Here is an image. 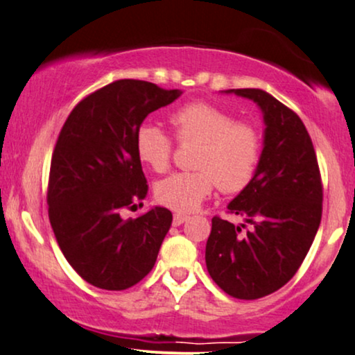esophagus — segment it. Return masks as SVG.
<instances>
[{"label": "esophagus", "instance_id": "34e87169", "mask_svg": "<svg viewBox=\"0 0 355 355\" xmlns=\"http://www.w3.org/2000/svg\"><path fill=\"white\" fill-rule=\"evenodd\" d=\"M187 220V215H182V214H174L173 217V225L174 227H179V225H182L184 222Z\"/></svg>", "mask_w": 355, "mask_h": 355}]
</instances>
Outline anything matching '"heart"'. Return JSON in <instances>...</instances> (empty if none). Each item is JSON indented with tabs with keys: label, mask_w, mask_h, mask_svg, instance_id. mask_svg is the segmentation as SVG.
<instances>
[{
	"label": "heart",
	"mask_w": 355,
	"mask_h": 355,
	"mask_svg": "<svg viewBox=\"0 0 355 355\" xmlns=\"http://www.w3.org/2000/svg\"><path fill=\"white\" fill-rule=\"evenodd\" d=\"M181 144H199L192 166L197 171L174 173L155 187L156 200L168 209L189 214L209 199L215 186L236 194L250 186L261 159V135L246 122L209 103H191L169 117ZM138 159L163 173L173 153L171 138L155 123H141L135 133Z\"/></svg>",
	"instance_id": "1"
}]
</instances>
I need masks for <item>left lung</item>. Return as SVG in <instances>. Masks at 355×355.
<instances>
[{"instance_id":"left-lung-1","label":"left lung","mask_w":355,"mask_h":355,"mask_svg":"<svg viewBox=\"0 0 355 355\" xmlns=\"http://www.w3.org/2000/svg\"><path fill=\"white\" fill-rule=\"evenodd\" d=\"M225 93L259 105L264 148L251 184L228 204L251 230L211 218L205 262L225 293L256 300L284 287L302 266L321 222L323 184L311 138L292 109L254 87Z\"/></svg>"}]
</instances>
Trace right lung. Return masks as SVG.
Segmentation results:
<instances>
[{
	"instance_id": "right-lung-1",
	"label": "right lung",
	"mask_w": 355,
	"mask_h": 355,
	"mask_svg": "<svg viewBox=\"0 0 355 355\" xmlns=\"http://www.w3.org/2000/svg\"><path fill=\"white\" fill-rule=\"evenodd\" d=\"M179 89L119 80L86 96L63 123L49 176V218L70 266L87 284L125 290L153 269L173 214L153 207L137 218L121 211L148 194L135 133Z\"/></svg>"
}]
</instances>
